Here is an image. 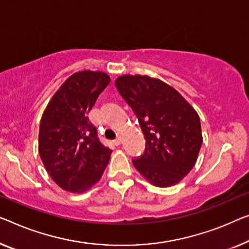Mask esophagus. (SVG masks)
<instances>
[{
  "instance_id": "esophagus-1",
  "label": "esophagus",
  "mask_w": 249,
  "mask_h": 249,
  "mask_svg": "<svg viewBox=\"0 0 249 249\" xmlns=\"http://www.w3.org/2000/svg\"><path fill=\"white\" fill-rule=\"evenodd\" d=\"M113 142H114L115 145H120V144L122 143V139H121V136H117L116 139H115V140L113 141Z\"/></svg>"
}]
</instances>
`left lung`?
I'll use <instances>...</instances> for the list:
<instances>
[{"label": "left lung", "instance_id": "obj_1", "mask_svg": "<svg viewBox=\"0 0 249 249\" xmlns=\"http://www.w3.org/2000/svg\"><path fill=\"white\" fill-rule=\"evenodd\" d=\"M115 86L134 110L145 137V151L133 159V165L157 187L180 182L195 166L202 144L198 113L158 78L123 75Z\"/></svg>", "mask_w": 249, "mask_h": 249}]
</instances>
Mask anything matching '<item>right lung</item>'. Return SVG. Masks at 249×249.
Listing matches in <instances>:
<instances>
[{
    "mask_svg": "<svg viewBox=\"0 0 249 249\" xmlns=\"http://www.w3.org/2000/svg\"><path fill=\"white\" fill-rule=\"evenodd\" d=\"M110 78L102 71L75 72L48 103L39 128V154L47 172L64 190L87 191L101 179L112 150L101 143L88 118Z\"/></svg>",
    "mask_w": 249,
    "mask_h": 249,
    "instance_id": "1",
    "label": "right lung"
}]
</instances>
